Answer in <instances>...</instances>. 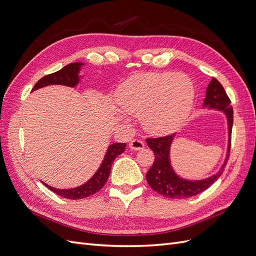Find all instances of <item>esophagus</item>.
Listing matches in <instances>:
<instances>
[{"label": "esophagus", "mask_w": 256, "mask_h": 256, "mask_svg": "<svg viewBox=\"0 0 256 256\" xmlns=\"http://www.w3.org/2000/svg\"><path fill=\"white\" fill-rule=\"evenodd\" d=\"M129 147L132 150H143L145 147V144L142 140H138V138H134V140L131 141L129 143Z\"/></svg>", "instance_id": "obj_1"}]
</instances>
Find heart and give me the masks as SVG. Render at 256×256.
Instances as JSON below:
<instances>
[{
    "instance_id": "b5f03b06",
    "label": "heart",
    "mask_w": 256,
    "mask_h": 256,
    "mask_svg": "<svg viewBox=\"0 0 256 256\" xmlns=\"http://www.w3.org/2000/svg\"><path fill=\"white\" fill-rule=\"evenodd\" d=\"M116 99L124 111L141 115L148 132L161 134L175 130L188 118L194 85L184 74H138L120 85Z\"/></svg>"
}]
</instances>
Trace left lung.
Here are the masks:
<instances>
[{
    "instance_id": "obj_1",
    "label": "left lung",
    "mask_w": 256,
    "mask_h": 256,
    "mask_svg": "<svg viewBox=\"0 0 256 256\" xmlns=\"http://www.w3.org/2000/svg\"><path fill=\"white\" fill-rule=\"evenodd\" d=\"M203 106L208 109H214L224 112L228 118V145L226 158L224 160L220 171L202 180H188L178 176L171 166L170 161V150L174 140L175 134H170L160 138H146L147 145L154 152V160L150 171L146 174V180L154 191L159 194L171 198H184L194 196L198 193L205 191L218 180L223 173L228 160L230 158V136L232 127H233V108L230 100L226 95L221 83L216 78H212L206 90V97L204 99Z\"/></svg>"
}]
</instances>
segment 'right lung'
Here are the masks:
<instances>
[{"mask_svg":"<svg viewBox=\"0 0 256 256\" xmlns=\"http://www.w3.org/2000/svg\"><path fill=\"white\" fill-rule=\"evenodd\" d=\"M83 64L82 63H72L62 68L60 70L44 76L38 81L32 90L42 88L44 86H47V85L52 84H62L66 85V86H76V84L80 81L79 72L80 68ZM126 148V143H113L109 146V148L106 150V156L104 158V161L100 168L97 170V172L92 175L90 180H88L84 184L79 186V187L74 188V189H56L53 188L51 186L44 184L47 188H49L51 191H53L56 194L69 198V200H79L90 196L95 194L102 189L104 184L106 182L108 178L110 176L111 172V166L115 158L120 156V154L124 152Z\"/></svg>","mask_w":256,"mask_h":256,"instance_id":"obj_1","label":"right lung"}]
</instances>
